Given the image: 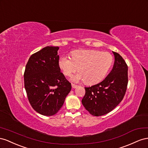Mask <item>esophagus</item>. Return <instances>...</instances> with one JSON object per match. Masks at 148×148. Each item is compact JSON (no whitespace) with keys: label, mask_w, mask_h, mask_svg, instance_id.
I'll list each match as a JSON object with an SVG mask.
<instances>
[{"label":"esophagus","mask_w":148,"mask_h":148,"mask_svg":"<svg viewBox=\"0 0 148 148\" xmlns=\"http://www.w3.org/2000/svg\"><path fill=\"white\" fill-rule=\"evenodd\" d=\"M77 87H78L77 85H75V84H72V87H73V88H77Z\"/></svg>","instance_id":"obj_1"}]
</instances>
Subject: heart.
I'll list each match as a JSON object with an SVG mask.
<instances>
[{"label":"heart","mask_w":148,"mask_h":148,"mask_svg":"<svg viewBox=\"0 0 148 148\" xmlns=\"http://www.w3.org/2000/svg\"><path fill=\"white\" fill-rule=\"evenodd\" d=\"M71 58L62 55L58 64L67 76L77 71L73 75L74 82L85 81L87 84H97L105 78L112 65L113 58L107 51L95 49H80L72 52Z\"/></svg>","instance_id":"heart-1"}]
</instances>
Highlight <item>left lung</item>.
<instances>
[{"instance_id": "1", "label": "left lung", "mask_w": 148, "mask_h": 148, "mask_svg": "<svg viewBox=\"0 0 148 148\" xmlns=\"http://www.w3.org/2000/svg\"><path fill=\"white\" fill-rule=\"evenodd\" d=\"M115 62L110 73L103 81L85 87L82 103L92 115H105L123 100L128 85V66L120 54L112 51Z\"/></svg>"}]
</instances>
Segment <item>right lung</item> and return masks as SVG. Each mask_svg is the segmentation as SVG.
I'll use <instances>...</instances> for the list:
<instances>
[{
    "label": "right lung",
    "mask_w": 148,
    "mask_h": 148,
    "mask_svg": "<svg viewBox=\"0 0 148 148\" xmlns=\"http://www.w3.org/2000/svg\"><path fill=\"white\" fill-rule=\"evenodd\" d=\"M58 46H46L29 57L25 67L24 84L33 108L45 116L60 110L71 84L61 73Z\"/></svg>",
    "instance_id": "obj_1"
}]
</instances>
